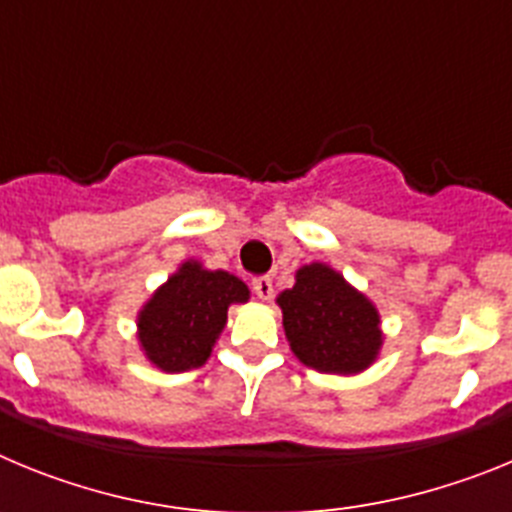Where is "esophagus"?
I'll use <instances>...</instances> for the list:
<instances>
[{"label": "esophagus", "mask_w": 512, "mask_h": 512, "mask_svg": "<svg viewBox=\"0 0 512 512\" xmlns=\"http://www.w3.org/2000/svg\"><path fill=\"white\" fill-rule=\"evenodd\" d=\"M251 289L259 300H269L271 292H274V284H271V277H256L251 282Z\"/></svg>", "instance_id": "obj_1"}]
</instances>
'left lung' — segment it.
<instances>
[{"label":"left lung","mask_w":512,"mask_h":512,"mask_svg":"<svg viewBox=\"0 0 512 512\" xmlns=\"http://www.w3.org/2000/svg\"><path fill=\"white\" fill-rule=\"evenodd\" d=\"M297 359L328 374L366 369L382 346L374 305L325 264L302 266L297 284L277 297Z\"/></svg>","instance_id":"left-lung-1"}]
</instances>
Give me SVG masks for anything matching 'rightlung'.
<instances>
[{"mask_svg":"<svg viewBox=\"0 0 512 512\" xmlns=\"http://www.w3.org/2000/svg\"><path fill=\"white\" fill-rule=\"evenodd\" d=\"M246 300L248 287L238 277L187 261L140 312L143 351L164 372L197 369L228 320V305Z\"/></svg>","mask_w":512,"mask_h":512,"instance_id":"obj_1","label":"right lung"}]
</instances>
